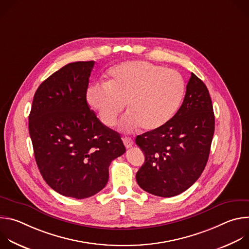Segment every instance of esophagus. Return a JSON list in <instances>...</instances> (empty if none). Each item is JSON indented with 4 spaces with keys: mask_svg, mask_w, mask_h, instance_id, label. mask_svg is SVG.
Instances as JSON below:
<instances>
[{
    "mask_svg": "<svg viewBox=\"0 0 249 249\" xmlns=\"http://www.w3.org/2000/svg\"><path fill=\"white\" fill-rule=\"evenodd\" d=\"M122 140H123V143H124V145H125V147H126L127 149H128V148H131V147L133 146V144H134L133 139L130 138V137H123Z\"/></svg>",
    "mask_w": 249,
    "mask_h": 249,
    "instance_id": "obj_1",
    "label": "esophagus"
}]
</instances>
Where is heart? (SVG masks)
Masks as SVG:
<instances>
[{
  "instance_id": "b5f03b06",
  "label": "heart",
  "mask_w": 249,
  "mask_h": 249,
  "mask_svg": "<svg viewBox=\"0 0 249 249\" xmlns=\"http://www.w3.org/2000/svg\"><path fill=\"white\" fill-rule=\"evenodd\" d=\"M185 91L181 75L147 61H130L108 71L106 83L89 87L87 103L106 127L116 125L127 104L120 128L132 132L161 128L178 110Z\"/></svg>"
}]
</instances>
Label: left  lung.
I'll return each instance as SVG.
<instances>
[{
	"label": "left lung",
	"mask_w": 249,
	"mask_h": 249,
	"mask_svg": "<svg viewBox=\"0 0 249 249\" xmlns=\"http://www.w3.org/2000/svg\"><path fill=\"white\" fill-rule=\"evenodd\" d=\"M215 131V116L206 85L193 73L184 100L173 118L160 129L137 136L145 162L136 174L139 186L156 196H176L202 174Z\"/></svg>",
	"instance_id": "1"
}]
</instances>
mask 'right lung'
<instances>
[{
  "mask_svg": "<svg viewBox=\"0 0 249 249\" xmlns=\"http://www.w3.org/2000/svg\"><path fill=\"white\" fill-rule=\"evenodd\" d=\"M94 61L70 63L34 94L28 129L46 183L61 195L93 196L108 181V167L126 149L120 134L89 109L86 94Z\"/></svg>",
  "mask_w": 249,
  "mask_h": 249,
  "instance_id": "obj_1",
  "label": "right lung"
}]
</instances>
